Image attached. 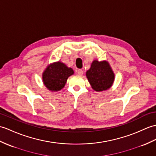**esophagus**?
<instances>
[{
    "label": "esophagus",
    "instance_id": "esophagus-1",
    "mask_svg": "<svg viewBox=\"0 0 156 156\" xmlns=\"http://www.w3.org/2000/svg\"><path fill=\"white\" fill-rule=\"evenodd\" d=\"M77 74L79 76H82L83 75V71L82 70H77Z\"/></svg>",
    "mask_w": 156,
    "mask_h": 156
}]
</instances>
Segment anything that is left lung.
Instances as JSON below:
<instances>
[{"instance_id": "8db88e82", "label": "left lung", "mask_w": 156, "mask_h": 156, "mask_svg": "<svg viewBox=\"0 0 156 156\" xmlns=\"http://www.w3.org/2000/svg\"><path fill=\"white\" fill-rule=\"evenodd\" d=\"M86 78L92 88L96 92H102L113 85L115 74L106 60H94L90 68L86 72Z\"/></svg>"}]
</instances>
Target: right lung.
<instances>
[{
    "label": "right lung",
    "mask_w": 156,
    "mask_h": 156,
    "mask_svg": "<svg viewBox=\"0 0 156 156\" xmlns=\"http://www.w3.org/2000/svg\"><path fill=\"white\" fill-rule=\"evenodd\" d=\"M74 74L72 68L62 62H55L48 64L43 72L42 82L50 91L58 92L64 88L68 77Z\"/></svg>",
    "instance_id": "obj_1"
}]
</instances>
